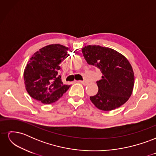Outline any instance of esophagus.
<instances>
[{
	"instance_id": "34e87169",
	"label": "esophagus",
	"mask_w": 156,
	"mask_h": 156,
	"mask_svg": "<svg viewBox=\"0 0 156 156\" xmlns=\"http://www.w3.org/2000/svg\"><path fill=\"white\" fill-rule=\"evenodd\" d=\"M78 82L83 84H84V85H87V84H88V82L86 81H79Z\"/></svg>"
}]
</instances>
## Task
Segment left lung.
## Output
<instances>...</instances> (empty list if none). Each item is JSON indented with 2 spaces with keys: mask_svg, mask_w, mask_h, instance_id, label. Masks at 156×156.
I'll return each mask as SVG.
<instances>
[{
  "mask_svg": "<svg viewBox=\"0 0 156 156\" xmlns=\"http://www.w3.org/2000/svg\"><path fill=\"white\" fill-rule=\"evenodd\" d=\"M87 63L101 71V79L97 83L98 92L90 96L98 108L108 111L119 108L129 100L134 87V73L124 55L111 48L87 45L82 48Z\"/></svg>",
  "mask_w": 156,
  "mask_h": 156,
  "instance_id": "1",
  "label": "left lung"
}]
</instances>
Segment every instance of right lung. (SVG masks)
I'll return each instance as SVG.
<instances>
[{"instance_id":"right-lung-1","label":"right lung","mask_w":156,"mask_h":156,"mask_svg":"<svg viewBox=\"0 0 156 156\" xmlns=\"http://www.w3.org/2000/svg\"><path fill=\"white\" fill-rule=\"evenodd\" d=\"M68 49L62 45L51 44L36 52L30 58L23 76L27 91L34 100L51 104L69 89L70 86L64 84L58 74Z\"/></svg>"}]
</instances>
